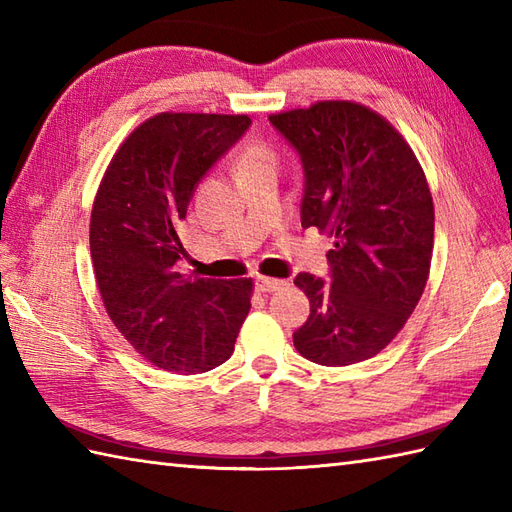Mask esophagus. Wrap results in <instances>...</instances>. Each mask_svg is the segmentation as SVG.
Instances as JSON below:
<instances>
[{"label": "esophagus", "mask_w": 512, "mask_h": 512, "mask_svg": "<svg viewBox=\"0 0 512 512\" xmlns=\"http://www.w3.org/2000/svg\"><path fill=\"white\" fill-rule=\"evenodd\" d=\"M288 281L284 279H275V277H257L255 279V288L259 292H275L279 288H286Z\"/></svg>", "instance_id": "obj_1"}]
</instances>
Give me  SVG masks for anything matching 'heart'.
<instances>
[{
    "label": "heart",
    "instance_id": "heart-1",
    "mask_svg": "<svg viewBox=\"0 0 512 512\" xmlns=\"http://www.w3.org/2000/svg\"><path fill=\"white\" fill-rule=\"evenodd\" d=\"M277 156L264 140H248L237 154V176H246L259 169H275Z\"/></svg>",
    "mask_w": 512,
    "mask_h": 512
}]
</instances>
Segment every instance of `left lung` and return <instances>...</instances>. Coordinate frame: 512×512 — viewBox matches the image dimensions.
<instances>
[{"label":"left lung","mask_w":512,"mask_h":512,"mask_svg":"<svg viewBox=\"0 0 512 512\" xmlns=\"http://www.w3.org/2000/svg\"><path fill=\"white\" fill-rule=\"evenodd\" d=\"M268 121L301 158V226L332 237L330 281L295 277L310 299V317L292 341L319 365L367 361L402 330L427 286V178L405 138L365 105L321 101Z\"/></svg>","instance_id":"obj_1"}]
</instances>
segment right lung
Masks as SVG:
<instances>
[{
  "label": "right lung",
  "mask_w": 512,
  "mask_h": 512,
  "mask_svg": "<svg viewBox=\"0 0 512 512\" xmlns=\"http://www.w3.org/2000/svg\"><path fill=\"white\" fill-rule=\"evenodd\" d=\"M250 127L244 114L162 112L118 147L96 191L90 253L112 323L149 363L202 374L235 350L253 279L178 273V224L217 160Z\"/></svg>",
  "instance_id": "right-lung-1"
}]
</instances>
